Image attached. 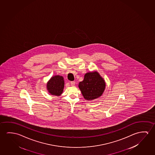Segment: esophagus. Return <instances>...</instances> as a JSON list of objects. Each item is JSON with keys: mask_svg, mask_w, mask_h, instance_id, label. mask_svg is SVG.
Segmentation results:
<instances>
[{"mask_svg": "<svg viewBox=\"0 0 155 155\" xmlns=\"http://www.w3.org/2000/svg\"><path fill=\"white\" fill-rule=\"evenodd\" d=\"M70 85H71V86H74L75 82H74V81H71V82H70Z\"/></svg>", "mask_w": 155, "mask_h": 155, "instance_id": "esophagus-1", "label": "esophagus"}]
</instances>
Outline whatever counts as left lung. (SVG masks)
<instances>
[{
  "label": "left lung",
  "mask_w": 155,
  "mask_h": 155,
  "mask_svg": "<svg viewBox=\"0 0 155 155\" xmlns=\"http://www.w3.org/2000/svg\"><path fill=\"white\" fill-rule=\"evenodd\" d=\"M78 87L84 99L91 101L103 95L106 82L98 72H89L85 74L84 80L79 82Z\"/></svg>",
  "instance_id": "8db88e82"
}]
</instances>
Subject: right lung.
<instances>
[{"label":"right lung","instance_id":"add662e5","mask_svg":"<svg viewBox=\"0 0 155 155\" xmlns=\"http://www.w3.org/2000/svg\"><path fill=\"white\" fill-rule=\"evenodd\" d=\"M64 86L63 77L55 75L51 77L47 83V90L51 95L60 96L62 94Z\"/></svg>","mask_w":155,"mask_h":155}]
</instances>
